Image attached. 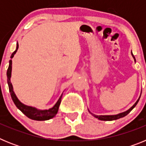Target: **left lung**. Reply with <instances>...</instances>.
<instances>
[{
	"label": "left lung",
	"instance_id": "left-lung-1",
	"mask_svg": "<svg viewBox=\"0 0 146 146\" xmlns=\"http://www.w3.org/2000/svg\"><path fill=\"white\" fill-rule=\"evenodd\" d=\"M131 55H132V56H133V58H135H135L134 57V55H133V54H132V52H131ZM139 100H140V98L137 99V101L135 102V104H134L133 106L131 107L130 109H129L127 111L119 113V114H118V115H96L93 114V115H94L95 118H98L99 120H102V121H113V120H116V119H118V118H123V117L126 116V115H128L129 113L132 110H133V108H135V107L137 105V104L138 103Z\"/></svg>",
	"mask_w": 146,
	"mask_h": 146
}]
</instances>
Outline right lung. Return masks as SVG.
<instances>
[{
  "mask_svg": "<svg viewBox=\"0 0 146 146\" xmlns=\"http://www.w3.org/2000/svg\"><path fill=\"white\" fill-rule=\"evenodd\" d=\"M18 47H19V45H17V49L15 52H13L11 55V58H12L14 57L15 54L16 53ZM11 64H12V61L11 60H9V68L7 69V73H6V75H7V82L8 85H9V92L11 94V99H12L13 102L15 103V104L17 106V108L20 110V111L26 115L27 117H28L31 119L36 120V121H46V120H49L50 118H53L55 116V115L57 114L58 111V108L60 106V102H61V96H60L59 99L58 100V102H56V104L52 107V108H50L49 110H37L35 108H32V107L26 106L25 104H23V103L20 102L19 101V99H17V97L15 95V92L13 91V87L11 83V81H10V78H11Z\"/></svg>",
  "mask_w": 146,
  "mask_h": 146,
  "instance_id": "add662e5",
  "label": "right lung"
}]
</instances>
